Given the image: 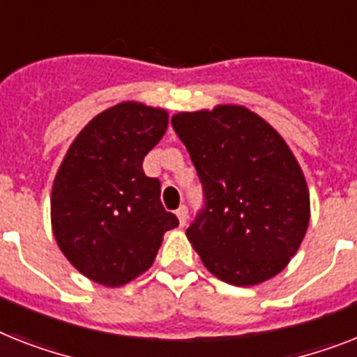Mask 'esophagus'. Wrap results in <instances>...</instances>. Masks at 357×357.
Segmentation results:
<instances>
[{
	"instance_id": "1",
	"label": "esophagus",
	"mask_w": 357,
	"mask_h": 357,
	"mask_svg": "<svg viewBox=\"0 0 357 357\" xmlns=\"http://www.w3.org/2000/svg\"><path fill=\"white\" fill-rule=\"evenodd\" d=\"M176 217H178V225L184 226L185 220H188V208H185V206H181V208L176 210Z\"/></svg>"
}]
</instances>
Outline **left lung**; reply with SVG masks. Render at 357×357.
Returning a JSON list of instances; mask_svg holds the SVG:
<instances>
[{
  "label": "left lung",
  "mask_w": 357,
  "mask_h": 357,
  "mask_svg": "<svg viewBox=\"0 0 357 357\" xmlns=\"http://www.w3.org/2000/svg\"><path fill=\"white\" fill-rule=\"evenodd\" d=\"M204 185L206 210L185 229L215 278L255 287L288 266L310 222V193L287 140L237 104L173 114Z\"/></svg>",
  "instance_id": "left-lung-1"
}]
</instances>
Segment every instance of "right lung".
Returning a JSON list of instances; mask_svg holds the SVG:
<instances>
[{
	"label": "right lung",
	"mask_w": 357,
	"mask_h": 357,
	"mask_svg": "<svg viewBox=\"0 0 357 357\" xmlns=\"http://www.w3.org/2000/svg\"><path fill=\"white\" fill-rule=\"evenodd\" d=\"M169 123L166 109L120 102L76 135L51 193L58 248L82 275L119 288L146 273L178 219L164 210L160 182L142 169Z\"/></svg>",
	"instance_id": "1"
}]
</instances>
